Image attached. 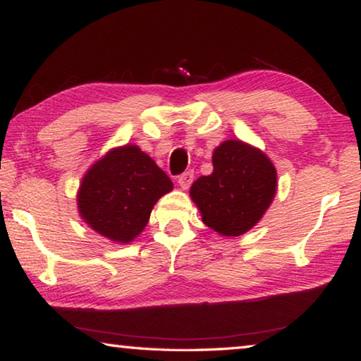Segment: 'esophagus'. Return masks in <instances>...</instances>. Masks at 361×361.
<instances>
[{
  "label": "esophagus",
  "mask_w": 361,
  "mask_h": 361,
  "mask_svg": "<svg viewBox=\"0 0 361 361\" xmlns=\"http://www.w3.org/2000/svg\"><path fill=\"white\" fill-rule=\"evenodd\" d=\"M194 180V173L192 172H185L178 176V185L181 186V189H188L191 186V183Z\"/></svg>",
  "instance_id": "obj_1"
}]
</instances>
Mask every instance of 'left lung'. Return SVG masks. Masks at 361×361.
Segmentation results:
<instances>
[{"label":"left lung","mask_w":361,"mask_h":361,"mask_svg":"<svg viewBox=\"0 0 361 361\" xmlns=\"http://www.w3.org/2000/svg\"><path fill=\"white\" fill-rule=\"evenodd\" d=\"M212 162V175L195 180L189 195L210 229L226 237L245 234L276 195V167L264 152L240 140L223 142Z\"/></svg>","instance_id":"1"}]
</instances>
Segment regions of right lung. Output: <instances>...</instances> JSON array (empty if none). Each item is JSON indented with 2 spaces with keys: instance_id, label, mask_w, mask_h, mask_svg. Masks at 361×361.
<instances>
[{
  "instance_id": "add662e5",
  "label": "right lung",
  "mask_w": 361,
  "mask_h": 361,
  "mask_svg": "<svg viewBox=\"0 0 361 361\" xmlns=\"http://www.w3.org/2000/svg\"><path fill=\"white\" fill-rule=\"evenodd\" d=\"M172 189V180L146 152L126 145L87 170L78 191V209L100 235L129 243L148 224L154 204Z\"/></svg>"
}]
</instances>
